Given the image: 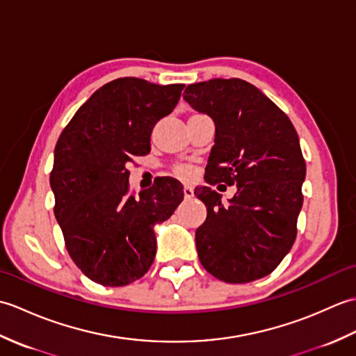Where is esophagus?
<instances>
[{
    "instance_id": "obj_1",
    "label": "esophagus",
    "mask_w": 356,
    "mask_h": 356,
    "mask_svg": "<svg viewBox=\"0 0 356 356\" xmlns=\"http://www.w3.org/2000/svg\"><path fill=\"white\" fill-rule=\"evenodd\" d=\"M184 195H185V199H191L194 195L193 188L191 186H184Z\"/></svg>"
}]
</instances>
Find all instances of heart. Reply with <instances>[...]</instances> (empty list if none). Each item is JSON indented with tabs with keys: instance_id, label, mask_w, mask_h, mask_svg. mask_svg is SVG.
<instances>
[{
	"instance_id": "heart-1",
	"label": "heart",
	"mask_w": 356,
	"mask_h": 356,
	"mask_svg": "<svg viewBox=\"0 0 356 356\" xmlns=\"http://www.w3.org/2000/svg\"><path fill=\"white\" fill-rule=\"evenodd\" d=\"M176 172H177V176L182 177V179L191 177V174H193L191 168H188V166H179V168L176 170Z\"/></svg>"
}]
</instances>
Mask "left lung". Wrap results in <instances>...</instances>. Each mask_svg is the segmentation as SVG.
Wrapping results in <instances>:
<instances>
[{
  "label": "left lung",
  "instance_id": "left-lung-1",
  "mask_svg": "<svg viewBox=\"0 0 356 356\" xmlns=\"http://www.w3.org/2000/svg\"><path fill=\"white\" fill-rule=\"evenodd\" d=\"M184 99L214 120L207 184L236 185L220 194L197 186L207 220L195 231L202 266L226 283H249L274 270L297 237L306 162L292 122L268 96L241 79L188 86Z\"/></svg>",
  "mask_w": 356,
  "mask_h": 356
}]
</instances>
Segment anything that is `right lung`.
<instances>
[{
	"label": "right lung",
	"instance_id": "obj_1",
	"mask_svg": "<svg viewBox=\"0 0 356 356\" xmlns=\"http://www.w3.org/2000/svg\"><path fill=\"white\" fill-rule=\"evenodd\" d=\"M184 87L115 79L90 96L59 136L50 172L55 217L72 260L97 284L127 286L147 274L156 225L184 200V186L172 177L133 197L127 170L134 156L149 153L151 131Z\"/></svg>",
	"mask_w": 356,
	"mask_h": 356
}]
</instances>
